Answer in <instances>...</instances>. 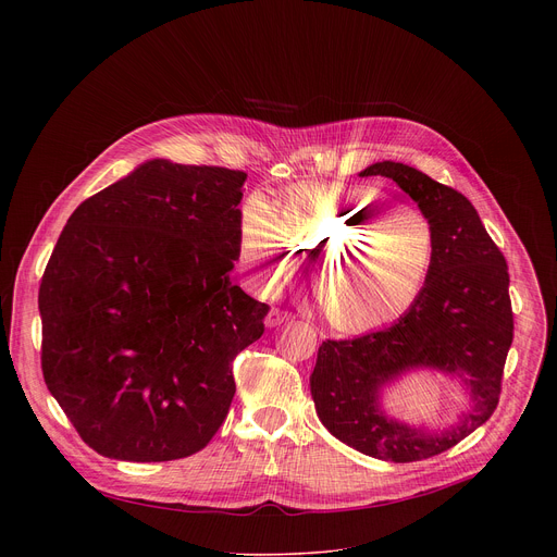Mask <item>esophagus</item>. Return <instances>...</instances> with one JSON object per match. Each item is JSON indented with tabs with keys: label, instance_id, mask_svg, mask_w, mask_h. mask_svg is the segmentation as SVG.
I'll use <instances>...</instances> for the list:
<instances>
[{
	"label": "esophagus",
	"instance_id": "obj_1",
	"mask_svg": "<svg viewBox=\"0 0 557 557\" xmlns=\"http://www.w3.org/2000/svg\"><path fill=\"white\" fill-rule=\"evenodd\" d=\"M288 320H290V312L280 310V308H271L269 314H267V326H280V324H284Z\"/></svg>",
	"mask_w": 557,
	"mask_h": 557
}]
</instances>
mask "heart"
Returning <instances> with one entry per match:
<instances>
[{"label": "heart", "mask_w": 557, "mask_h": 557, "mask_svg": "<svg viewBox=\"0 0 557 557\" xmlns=\"http://www.w3.org/2000/svg\"><path fill=\"white\" fill-rule=\"evenodd\" d=\"M240 256L267 290L293 282L301 256H320L317 280L329 322L355 333L387 324L414 304L432 269L434 231L423 213L387 207L368 191L293 194L277 211L251 196L243 207Z\"/></svg>", "instance_id": "obj_1"}]
</instances>
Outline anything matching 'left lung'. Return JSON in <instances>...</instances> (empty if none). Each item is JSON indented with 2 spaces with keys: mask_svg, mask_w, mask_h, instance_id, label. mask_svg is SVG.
<instances>
[{
  "mask_svg": "<svg viewBox=\"0 0 557 557\" xmlns=\"http://www.w3.org/2000/svg\"><path fill=\"white\" fill-rule=\"evenodd\" d=\"M361 176H385L419 205L434 231V260L399 322L320 346L310 392L335 438L372 458L414 462L460 443L498 406L513 342L509 271L479 211L460 191L392 161L374 163ZM412 367H436L468 383L472 410L449 431L428 435L380 412V387Z\"/></svg>",
  "mask_w": 557,
  "mask_h": 557,
  "instance_id": "1",
  "label": "left lung"
}]
</instances>
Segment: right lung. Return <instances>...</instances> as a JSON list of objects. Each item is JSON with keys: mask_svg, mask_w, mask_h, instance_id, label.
Returning a JSON list of instances; mask_svg holds the SVG:
<instances>
[{"mask_svg": "<svg viewBox=\"0 0 557 557\" xmlns=\"http://www.w3.org/2000/svg\"><path fill=\"white\" fill-rule=\"evenodd\" d=\"M245 181L149 161L67 218L39 286L41 370L101 456L185 458L224 423L233 359L269 312L228 277Z\"/></svg>", "mask_w": 557, "mask_h": 557, "instance_id": "obj_1", "label": "right lung"}]
</instances>
